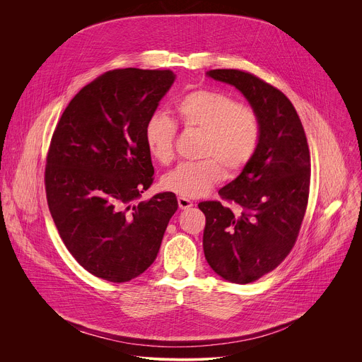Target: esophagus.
Wrapping results in <instances>:
<instances>
[{"instance_id": "obj_1", "label": "esophagus", "mask_w": 362, "mask_h": 362, "mask_svg": "<svg viewBox=\"0 0 362 362\" xmlns=\"http://www.w3.org/2000/svg\"><path fill=\"white\" fill-rule=\"evenodd\" d=\"M177 203H179V208L182 209V211H185V209H189V208H192L193 206V202L190 200V199H187V197H177Z\"/></svg>"}]
</instances>
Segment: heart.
<instances>
[{
	"label": "heart",
	"mask_w": 362,
	"mask_h": 362,
	"mask_svg": "<svg viewBox=\"0 0 362 362\" xmlns=\"http://www.w3.org/2000/svg\"><path fill=\"white\" fill-rule=\"evenodd\" d=\"M175 112L187 130L200 132L199 162L180 163L163 176L165 190L182 197L209 193L225 176L240 172L255 156L261 140L257 115L230 97L214 90H194L183 95ZM144 144L150 156L168 165L173 159L176 124L163 113H154L144 126Z\"/></svg>",
	"instance_id": "obj_1"
}]
</instances>
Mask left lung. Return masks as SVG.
I'll list each match as a JSON object with an SVG mask.
<instances>
[{
    "label": "left lung",
    "instance_id": "1",
    "mask_svg": "<svg viewBox=\"0 0 362 362\" xmlns=\"http://www.w3.org/2000/svg\"><path fill=\"white\" fill-rule=\"evenodd\" d=\"M206 74L238 88L261 122L255 156L219 190L236 211L221 202L199 203L206 216V261L223 279L243 285L274 271L293 247L308 204L311 156L299 116L282 91L240 70Z\"/></svg>",
    "mask_w": 362,
    "mask_h": 362
}]
</instances>
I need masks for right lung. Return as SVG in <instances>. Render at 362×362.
<instances>
[{
  "label": "right lung",
  "mask_w": 362,
  "mask_h": 362,
  "mask_svg": "<svg viewBox=\"0 0 362 362\" xmlns=\"http://www.w3.org/2000/svg\"><path fill=\"white\" fill-rule=\"evenodd\" d=\"M175 78L170 70L107 71L74 95L51 139L49 214L74 259L97 278L120 284L143 274L177 211L172 192L134 204L154 175L144 126Z\"/></svg>",
  "instance_id": "obj_1"
}]
</instances>
